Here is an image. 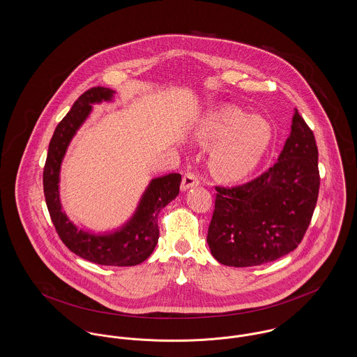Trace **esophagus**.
I'll use <instances>...</instances> for the list:
<instances>
[{"label": "esophagus", "instance_id": "34e87169", "mask_svg": "<svg viewBox=\"0 0 357 357\" xmlns=\"http://www.w3.org/2000/svg\"><path fill=\"white\" fill-rule=\"evenodd\" d=\"M199 185V179L195 174L192 172H188L183 175V179H182V191H186V190L191 189L194 186H198Z\"/></svg>", "mask_w": 357, "mask_h": 357}]
</instances>
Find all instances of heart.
<instances>
[{"label": "heart", "instance_id": "heart-1", "mask_svg": "<svg viewBox=\"0 0 357 357\" xmlns=\"http://www.w3.org/2000/svg\"><path fill=\"white\" fill-rule=\"evenodd\" d=\"M202 146H213L211 168L221 176L237 181L259 166L273 143V126L260 116H250L227 106L204 114L192 129Z\"/></svg>", "mask_w": 357, "mask_h": 357}]
</instances>
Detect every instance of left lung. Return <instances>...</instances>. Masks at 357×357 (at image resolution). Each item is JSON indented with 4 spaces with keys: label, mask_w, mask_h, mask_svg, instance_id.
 <instances>
[{
    "label": "left lung",
    "mask_w": 357,
    "mask_h": 357,
    "mask_svg": "<svg viewBox=\"0 0 357 357\" xmlns=\"http://www.w3.org/2000/svg\"><path fill=\"white\" fill-rule=\"evenodd\" d=\"M215 190L208 244L217 261L252 267L294 251L310 224L319 190L314 135L298 110L273 167L243 186Z\"/></svg>",
    "instance_id": "obj_1"
}]
</instances>
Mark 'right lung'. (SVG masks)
I'll return each instance as SVG.
<instances>
[{
    "label": "right lung",
    "mask_w": 357,
    "mask_h": 357,
    "mask_svg": "<svg viewBox=\"0 0 357 357\" xmlns=\"http://www.w3.org/2000/svg\"><path fill=\"white\" fill-rule=\"evenodd\" d=\"M114 94L107 87H93L75 101L50 142L43 188L54 227L70 251L96 264L129 267L147 260L155 250L159 238L158 214L179 194L181 174L151 179L129 220L112 231H93L75 225L63 210L59 190L62 162L71 140L93 112V105L112 102Z\"/></svg>",
    "instance_id": "add662e5"
}]
</instances>
